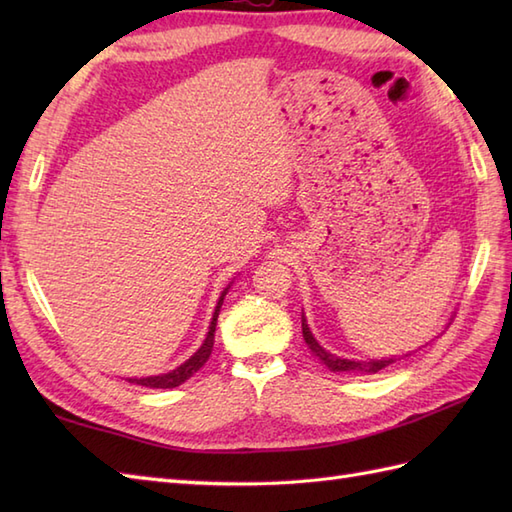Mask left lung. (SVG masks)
Here are the masks:
<instances>
[{"label":"left lung","mask_w":512,"mask_h":512,"mask_svg":"<svg viewBox=\"0 0 512 512\" xmlns=\"http://www.w3.org/2000/svg\"><path fill=\"white\" fill-rule=\"evenodd\" d=\"M301 330H303V341H306L308 350L319 358V361L330 369V372H347V374H376L380 369L389 367L391 363L400 361V356H389V358H369V361H356V358H343L336 356L332 352L325 350V347L319 345V341L314 339V334L308 325L306 314L301 312ZM409 356V354H405Z\"/></svg>","instance_id":"1"}]
</instances>
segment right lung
Masks as SVG:
<instances>
[{
  "label": "right lung",
  "instance_id": "obj_1",
  "mask_svg": "<svg viewBox=\"0 0 512 512\" xmlns=\"http://www.w3.org/2000/svg\"><path fill=\"white\" fill-rule=\"evenodd\" d=\"M228 288H231V284H228L224 290L220 299H217V306H215V312H213V319H211V325H209V332H206L202 345L198 347V352H195L193 356H189L187 361H184L182 365H178L176 369H171V372L167 374H158V376H145V378H127L129 383H136V385H143V387H151V389H173L182 385L184 380H189L198 369L209 361V356L213 352V343H215V325H217V314H220V308L224 303V297Z\"/></svg>",
  "mask_w": 512,
  "mask_h": 512
}]
</instances>
